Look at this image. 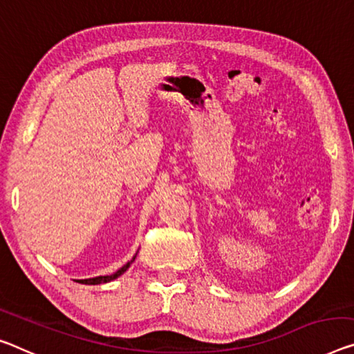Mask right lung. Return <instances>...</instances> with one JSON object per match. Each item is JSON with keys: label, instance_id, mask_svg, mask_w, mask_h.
I'll return each mask as SVG.
<instances>
[{"label": "right lung", "instance_id": "right-lung-1", "mask_svg": "<svg viewBox=\"0 0 354 354\" xmlns=\"http://www.w3.org/2000/svg\"><path fill=\"white\" fill-rule=\"evenodd\" d=\"M136 254H138V253H136ZM136 254H134L131 261H128V263L124 264L123 268H120L117 272H113V274H111V275H100V277H93V279H84V280H75V281H77V283H82V285H101V283H109V281L118 279V277L123 275L124 272L128 270L129 266H131V264L134 263Z\"/></svg>", "mask_w": 354, "mask_h": 354}]
</instances>
